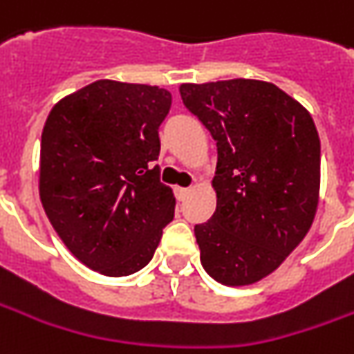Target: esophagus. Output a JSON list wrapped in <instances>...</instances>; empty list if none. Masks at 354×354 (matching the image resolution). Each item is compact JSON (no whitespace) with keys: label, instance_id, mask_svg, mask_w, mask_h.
<instances>
[{"label":"esophagus","instance_id":"esophagus-1","mask_svg":"<svg viewBox=\"0 0 354 354\" xmlns=\"http://www.w3.org/2000/svg\"><path fill=\"white\" fill-rule=\"evenodd\" d=\"M187 194H189V187H176V189H174V196H176L178 201H184L187 197Z\"/></svg>","mask_w":354,"mask_h":354}]
</instances>
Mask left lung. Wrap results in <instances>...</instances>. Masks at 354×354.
<instances>
[{
  "mask_svg": "<svg viewBox=\"0 0 354 354\" xmlns=\"http://www.w3.org/2000/svg\"><path fill=\"white\" fill-rule=\"evenodd\" d=\"M184 106L217 141V209L194 227L201 263L228 285H252L306 236L319 192V137L295 98L266 81L182 85Z\"/></svg>",
  "mask_w": 354,
  "mask_h": 354,
  "instance_id": "left-lung-1",
  "label": "left lung"
}]
</instances>
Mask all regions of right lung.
I'll return each mask as SVG.
<instances>
[{"label":"right lung","mask_w":354,"mask_h":354,"mask_svg":"<svg viewBox=\"0 0 354 354\" xmlns=\"http://www.w3.org/2000/svg\"><path fill=\"white\" fill-rule=\"evenodd\" d=\"M167 88L95 81L52 108L40 141V199L86 268L131 275L151 261L174 218L172 189L153 165Z\"/></svg>","instance_id":"add662e5"}]
</instances>
